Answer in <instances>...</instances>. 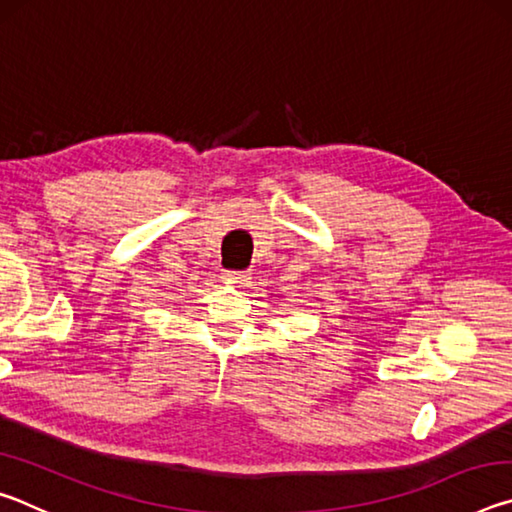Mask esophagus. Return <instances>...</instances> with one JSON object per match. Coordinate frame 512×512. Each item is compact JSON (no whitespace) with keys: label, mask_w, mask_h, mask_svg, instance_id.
<instances>
[{"label":"esophagus","mask_w":512,"mask_h":512,"mask_svg":"<svg viewBox=\"0 0 512 512\" xmlns=\"http://www.w3.org/2000/svg\"><path fill=\"white\" fill-rule=\"evenodd\" d=\"M223 280L244 284L250 280V273L248 271H223Z\"/></svg>","instance_id":"obj_1"}]
</instances>
